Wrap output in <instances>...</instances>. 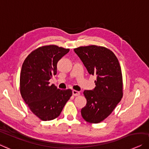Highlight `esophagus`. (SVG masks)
I'll return each mask as SVG.
<instances>
[{
  "instance_id": "esophagus-1",
  "label": "esophagus",
  "mask_w": 149,
  "mask_h": 149,
  "mask_svg": "<svg viewBox=\"0 0 149 149\" xmlns=\"http://www.w3.org/2000/svg\"><path fill=\"white\" fill-rule=\"evenodd\" d=\"M72 95L74 96H78L80 95V92L77 91H76V90H73L72 91Z\"/></svg>"
}]
</instances>
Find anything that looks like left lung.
<instances>
[{
    "label": "left lung",
    "mask_w": 149,
    "mask_h": 149,
    "mask_svg": "<svg viewBox=\"0 0 149 149\" xmlns=\"http://www.w3.org/2000/svg\"><path fill=\"white\" fill-rule=\"evenodd\" d=\"M90 74L96 76L95 87L84 91L87 104L81 109L83 119L97 124L111 113L123 96L119 61L110 49L95 45L74 49Z\"/></svg>",
    "instance_id": "left-lung-1"
}]
</instances>
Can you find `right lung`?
Wrapping results in <instances>:
<instances>
[{
	"label": "right lung",
	"instance_id": "add662e5",
	"mask_svg": "<svg viewBox=\"0 0 149 149\" xmlns=\"http://www.w3.org/2000/svg\"><path fill=\"white\" fill-rule=\"evenodd\" d=\"M69 50L55 45L42 46L31 52L23 63L21 95L30 110L43 121L58 117L72 96L71 89L49 85V80L56 74L58 62Z\"/></svg>",
	"mask_w": 149,
	"mask_h": 149
}]
</instances>
